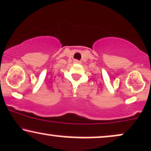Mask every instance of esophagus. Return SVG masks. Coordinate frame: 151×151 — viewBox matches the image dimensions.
Here are the masks:
<instances>
[{"mask_svg":"<svg viewBox=\"0 0 151 151\" xmlns=\"http://www.w3.org/2000/svg\"><path fill=\"white\" fill-rule=\"evenodd\" d=\"M74 64H79L80 62H79V61H78V60H77V59H75V60H74Z\"/></svg>","mask_w":151,"mask_h":151,"instance_id":"34e87169","label":"esophagus"}]
</instances>
